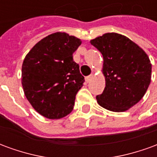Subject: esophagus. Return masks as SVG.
<instances>
[{"label": "esophagus", "mask_w": 157, "mask_h": 157, "mask_svg": "<svg viewBox=\"0 0 157 157\" xmlns=\"http://www.w3.org/2000/svg\"><path fill=\"white\" fill-rule=\"evenodd\" d=\"M92 77H93V75H88V76H86V77L85 78L86 82H87V83H88V82H91V80H92Z\"/></svg>", "instance_id": "34e87169"}]
</instances>
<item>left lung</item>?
I'll use <instances>...</instances> for the list:
<instances>
[{
  "mask_svg": "<svg viewBox=\"0 0 157 157\" xmlns=\"http://www.w3.org/2000/svg\"><path fill=\"white\" fill-rule=\"evenodd\" d=\"M103 57L106 86L97 96L99 105L113 112H124L144 97L151 79L148 55L135 43L116 33L90 41Z\"/></svg>",
  "mask_w": 157,
  "mask_h": 157,
  "instance_id": "1",
  "label": "left lung"
}]
</instances>
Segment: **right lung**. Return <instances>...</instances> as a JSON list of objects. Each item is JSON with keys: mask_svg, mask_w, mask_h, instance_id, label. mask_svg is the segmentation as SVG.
<instances>
[{"mask_svg": "<svg viewBox=\"0 0 157 157\" xmlns=\"http://www.w3.org/2000/svg\"><path fill=\"white\" fill-rule=\"evenodd\" d=\"M81 39L65 33L48 35L26 55L22 66V85L26 98L39 114L50 119L68 115L76 93L85 82L73 53Z\"/></svg>", "mask_w": 157, "mask_h": 157, "instance_id": "obj_1", "label": "right lung"}]
</instances>
